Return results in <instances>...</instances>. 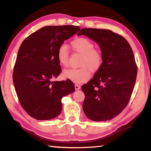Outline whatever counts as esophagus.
<instances>
[{"label": "esophagus", "mask_w": 151, "mask_h": 151, "mask_svg": "<svg viewBox=\"0 0 151 151\" xmlns=\"http://www.w3.org/2000/svg\"><path fill=\"white\" fill-rule=\"evenodd\" d=\"M75 89H76V90H79V89H80L81 88V86L79 85H78V84H75Z\"/></svg>", "instance_id": "obj_1"}]
</instances>
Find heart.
Here are the masks:
<instances>
[{
  "mask_svg": "<svg viewBox=\"0 0 151 151\" xmlns=\"http://www.w3.org/2000/svg\"><path fill=\"white\" fill-rule=\"evenodd\" d=\"M70 46L76 52L83 55L80 62L81 68L65 70L62 75L65 79H70L73 83H83L90 78V71L96 72L101 69L103 63V56L100 50L94 49V43L91 41L83 37L73 39L70 42ZM56 57L61 66H66L68 64L70 53L66 45H60Z\"/></svg>",
  "mask_w": 151,
  "mask_h": 151,
  "instance_id": "1",
  "label": "heart"
}]
</instances>
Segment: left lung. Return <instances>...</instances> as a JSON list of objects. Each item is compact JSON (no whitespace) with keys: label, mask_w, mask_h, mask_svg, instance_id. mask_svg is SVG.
Listing matches in <instances>:
<instances>
[{"label":"left lung","mask_w":151,"mask_h":151,"mask_svg":"<svg viewBox=\"0 0 151 151\" xmlns=\"http://www.w3.org/2000/svg\"><path fill=\"white\" fill-rule=\"evenodd\" d=\"M78 35L97 42L103 56L101 69L82 85L83 112L93 121L110 120L126 107L134 88L137 68L132 47L124 37L109 29L83 28Z\"/></svg>","instance_id":"left-lung-1"}]
</instances>
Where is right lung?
Listing matches in <instances>:
<instances>
[{"instance_id":"obj_1","label":"right lung","mask_w":151,"mask_h":151,"mask_svg":"<svg viewBox=\"0 0 151 151\" xmlns=\"http://www.w3.org/2000/svg\"><path fill=\"white\" fill-rule=\"evenodd\" d=\"M80 29L75 25L46 26L22 42L13 72V82L24 110L38 120H48L60 113L61 99L75 91L70 80L53 81L61 72L56 57L60 45Z\"/></svg>"}]
</instances>
